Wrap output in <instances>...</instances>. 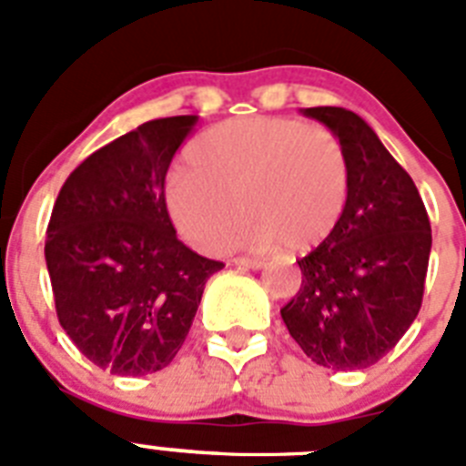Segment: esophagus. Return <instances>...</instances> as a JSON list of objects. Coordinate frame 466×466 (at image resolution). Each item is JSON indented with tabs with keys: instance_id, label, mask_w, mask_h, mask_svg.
Returning <instances> with one entry per match:
<instances>
[{
	"instance_id": "obj_1",
	"label": "esophagus",
	"mask_w": 466,
	"mask_h": 466,
	"mask_svg": "<svg viewBox=\"0 0 466 466\" xmlns=\"http://www.w3.org/2000/svg\"><path fill=\"white\" fill-rule=\"evenodd\" d=\"M233 266H238V268H252V270H258L263 268V261L261 258H249V257H236L233 258Z\"/></svg>"
}]
</instances>
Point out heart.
<instances>
[{
	"label": "heart",
	"mask_w": 466,
	"mask_h": 466,
	"mask_svg": "<svg viewBox=\"0 0 466 466\" xmlns=\"http://www.w3.org/2000/svg\"><path fill=\"white\" fill-rule=\"evenodd\" d=\"M187 167L166 182V208L193 247L219 249L238 205L247 217L236 242L306 252L343 219L350 163L343 144L322 126L287 116H245L217 123L184 151Z\"/></svg>",
	"instance_id": "obj_1"
}]
</instances>
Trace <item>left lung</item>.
<instances>
[{
  "label": "left lung",
  "instance_id": "8db88e82",
  "mask_svg": "<svg viewBox=\"0 0 466 466\" xmlns=\"http://www.w3.org/2000/svg\"><path fill=\"white\" fill-rule=\"evenodd\" d=\"M300 111L343 144L350 198L339 228L296 261L300 289L279 315L315 364L369 369L399 343L422 306L430 217L410 175L364 118L343 106Z\"/></svg>",
  "mask_w": 466,
  "mask_h": 466
}]
</instances>
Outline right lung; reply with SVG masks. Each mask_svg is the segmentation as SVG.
<instances>
[{"label":"right lung","instance_id":"obj_1","mask_svg":"<svg viewBox=\"0 0 466 466\" xmlns=\"http://www.w3.org/2000/svg\"><path fill=\"white\" fill-rule=\"evenodd\" d=\"M198 116L142 123L90 154L63 184L46 230L60 327L114 376H147L177 357L205 282L224 268L188 249L166 208L172 156Z\"/></svg>","mask_w":466,"mask_h":466}]
</instances>
